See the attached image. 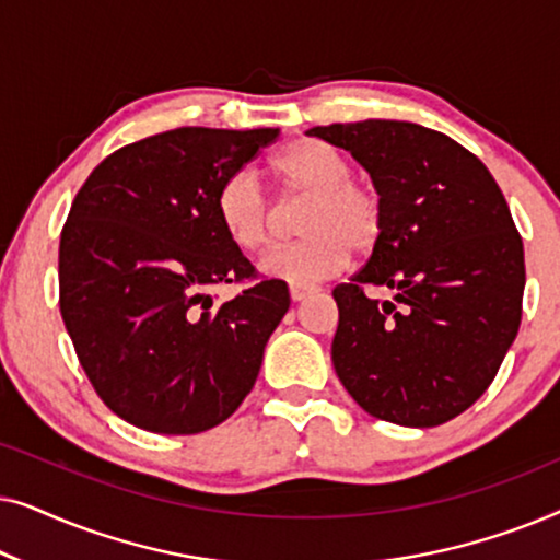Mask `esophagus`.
I'll return each instance as SVG.
<instances>
[{
	"instance_id": "34e87169",
	"label": "esophagus",
	"mask_w": 560,
	"mask_h": 560,
	"mask_svg": "<svg viewBox=\"0 0 560 560\" xmlns=\"http://www.w3.org/2000/svg\"><path fill=\"white\" fill-rule=\"evenodd\" d=\"M313 293H316V288H313V285H295V282H293V285H290V298H293L295 303L298 301H305V298L313 295Z\"/></svg>"
}]
</instances>
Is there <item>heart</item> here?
<instances>
[{
    "mask_svg": "<svg viewBox=\"0 0 560 560\" xmlns=\"http://www.w3.org/2000/svg\"><path fill=\"white\" fill-rule=\"evenodd\" d=\"M270 175L282 198H305L298 217L301 240L270 249L259 262L267 278L313 285L341 272L351 249L370 252L385 229L377 188L351 178L347 155L318 140H295L275 152ZM219 229L234 249H265L272 240L275 211L247 173L224 180L217 194Z\"/></svg>",
    "mask_w": 560,
    "mask_h": 560,
    "instance_id": "obj_1",
    "label": "heart"
}]
</instances>
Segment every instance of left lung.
<instances>
[{
	"instance_id": "8db88e82",
	"label": "left lung",
	"mask_w": 560,
	"mask_h": 560,
	"mask_svg": "<svg viewBox=\"0 0 560 560\" xmlns=\"http://www.w3.org/2000/svg\"><path fill=\"white\" fill-rule=\"evenodd\" d=\"M351 152L385 203L372 257L334 288V370L370 416L433 428L492 385L523 318L525 252L485 163L395 119L308 129ZM366 287L394 290L374 302Z\"/></svg>"
}]
</instances>
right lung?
Listing matches in <instances>:
<instances>
[{"mask_svg": "<svg viewBox=\"0 0 560 560\" xmlns=\"http://www.w3.org/2000/svg\"><path fill=\"white\" fill-rule=\"evenodd\" d=\"M280 129L178 127L112 152L60 232V316L106 408L163 435L224 423L290 308L217 221V194ZM256 282L217 306L224 281Z\"/></svg>", "mask_w": 560, "mask_h": 560, "instance_id": "1", "label": "right lung"}]
</instances>
